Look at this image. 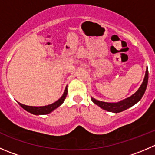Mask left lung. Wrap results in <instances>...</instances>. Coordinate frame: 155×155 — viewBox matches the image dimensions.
I'll use <instances>...</instances> for the list:
<instances>
[{"instance_id": "1", "label": "left lung", "mask_w": 155, "mask_h": 155, "mask_svg": "<svg viewBox=\"0 0 155 155\" xmlns=\"http://www.w3.org/2000/svg\"><path fill=\"white\" fill-rule=\"evenodd\" d=\"M148 68L145 71V75L144 80H143V83H142L141 86L140 88L135 92L133 95H131L129 97L126 98V99L123 100V101H119L118 103H107V102H103V101H97V100L94 99V98L91 97V101L94 103L98 107L102 108L104 110H107L108 112H112L117 113V112H121L122 111L126 110L128 108L134 106V104H137V102L140 101L142 97H143V94H144L145 90H146L147 85H148Z\"/></svg>"}]
</instances>
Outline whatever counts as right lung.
<instances>
[{
  "label": "right lung",
  "mask_w": 155,
  "mask_h": 155,
  "mask_svg": "<svg viewBox=\"0 0 155 155\" xmlns=\"http://www.w3.org/2000/svg\"><path fill=\"white\" fill-rule=\"evenodd\" d=\"M67 94H68V87H66L65 88L64 92L63 95L61 97L60 99L58 100L57 101H55L53 104H49V105L44 106V107H31V106H26L24 104H21L20 103L18 102V104L21 106L25 110L28 111V112L34 114V115H46V114L50 113V112H52L53 110H54L55 109H57L58 107H60L64 101L65 98H66Z\"/></svg>",
  "instance_id": "right-lung-1"
}]
</instances>
